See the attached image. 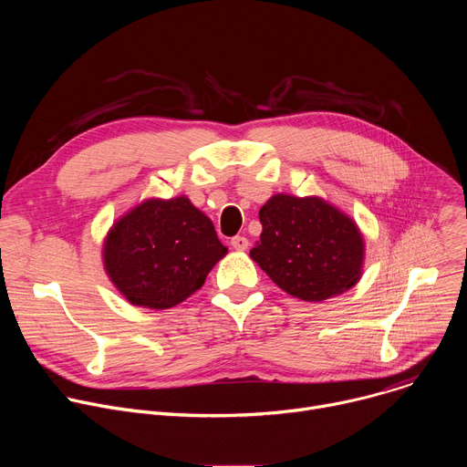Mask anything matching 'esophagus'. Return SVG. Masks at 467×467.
Wrapping results in <instances>:
<instances>
[{"instance_id":"esophagus-1","label":"esophagus","mask_w":467,"mask_h":467,"mask_svg":"<svg viewBox=\"0 0 467 467\" xmlns=\"http://www.w3.org/2000/svg\"><path fill=\"white\" fill-rule=\"evenodd\" d=\"M231 245L236 249V251H245L249 247V240L245 236H234L231 240Z\"/></svg>"}]
</instances>
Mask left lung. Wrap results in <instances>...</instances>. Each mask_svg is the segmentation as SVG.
I'll return each mask as SVG.
<instances>
[{
  "label": "left lung",
  "mask_w": 467,
  "mask_h": 467,
  "mask_svg": "<svg viewBox=\"0 0 467 467\" xmlns=\"http://www.w3.org/2000/svg\"><path fill=\"white\" fill-rule=\"evenodd\" d=\"M258 218L262 233L249 256L286 294L321 303L360 281L364 234L349 214L327 199L274 193Z\"/></svg>",
  "instance_id": "left-lung-1"
}]
</instances>
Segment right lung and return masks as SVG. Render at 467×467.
<instances>
[{
  "instance_id": "add662e5",
  "label": "right lung",
  "mask_w": 467,
  "mask_h": 467,
  "mask_svg": "<svg viewBox=\"0 0 467 467\" xmlns=\"http://www.w3.org/2000/svg\"><path fill=\"white\" fill-rule=\"evenodd\" d=\"M227 251L211 218L186 195L148 197L107 231L101 260L123 299L166 310L202 288Z\"/></svg>"
}]
</instances>
